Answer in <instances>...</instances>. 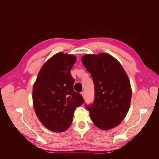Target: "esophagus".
<instances>
[{
	"mask_svg": "<svg viewBox=\"0 0 159 159\" xmlns=\"http://www.w3.org/2000/svg\"><path fill=\"white\" fill-rule=\"evenodd\" d=\"M81 95H82V97L84 98H85V92L84 91H82V92H81Z\"/></svg>",
	"mask_w": 159,
	"mask_h": 159,
	"instance_id": "34e87169",
	"label": "esophagus"
}]
</instances>
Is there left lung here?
I'll return each instance as SVG.
<instances>
[{"label":"left lung","instance_id":"8db88e82","mask_svg":"<svg viewBox=\"0 0 159 159\" xmlns=\"http://www.w3.org/2000/svg\"><path fill=\"white\" fill-rule=\"evenodd\" d=\"M81 61L93 79L95 99L85 105L95 125L109 130L121 123L131 104L130 81L121 64L107 53L86 54Z\"/></svg>","mask_w":159,"mask_h":159}]
</instances>
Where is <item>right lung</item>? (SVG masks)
Wrapping results in <instances>:
<instances>
[{
  "mask_svg": "<svg viewBox=\"0 0 159 159\" xmlns=\"http://www.w3.org/2000/svg\"><path fill=\"white\" fill-rule=\"evenodd\" d=\"M74 55L59 52L42 66L33 86L32 101L39 121L48 129L60 133L71 125L74 112L83 104L82 96L74 90L71 69Z\"/></svg>",
  "mask_w": 159,
  "mask_h": 159,
  "instance_id": "right-lung-1",
  "label": "right lung"
}]
</instances>
